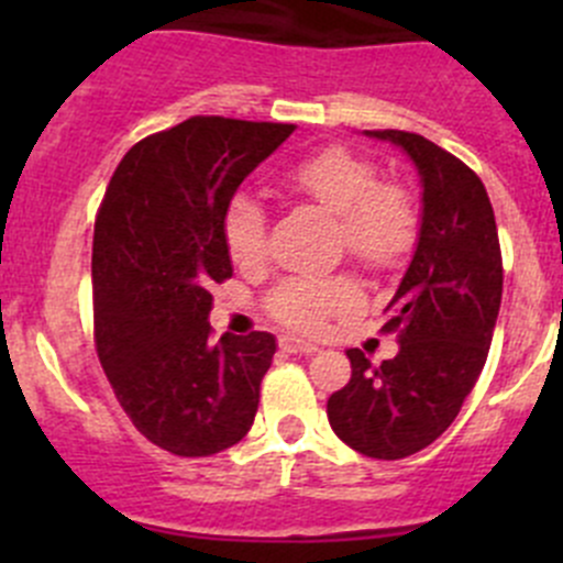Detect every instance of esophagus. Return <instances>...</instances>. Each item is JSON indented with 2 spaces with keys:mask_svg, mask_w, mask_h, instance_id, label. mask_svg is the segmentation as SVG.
<instances>
[{
  "mask_svg": "<svg viewBox=\"0 0 563 563\" xmlns=\"http://www.w3.org/2000/svg\"><path fill=\"white\" fill-rule=\"evenodd\" d=\"M280 349L288 351V354H305V356H310V354H316L318 345H316V343H308V340L294 338V334H283V338H280Z\"/></svg>",
  "mask_w": 563,
  "mask_h": 563,
  "instance_id": "esophagus-1",
  "label": "esophagus"
}]
</instances>
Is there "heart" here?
Segmentation results:
<instances>
[{"label":"heart","mask_w":563,"mask_h":563,"mask_svg":"<svg viewBox=\"0 0 563 563\" xmlns=\"http://www.w3.org/2000/svg\"><path fill=\"white\" fill-rule=\"evenodd\" d=\"M288 187L340 218V240L351 258L391 269L417 242V209L408 192L378 181V168L343 146H327L288 172ZM223 245L236 266H255L266 253V214L253 196L231 198L223 209ZM362 302L349 277H291L272 291L269 313L297 332L316 334L332 318Z\"/></svg>","instance_id":"heart-1"}]
</instances>
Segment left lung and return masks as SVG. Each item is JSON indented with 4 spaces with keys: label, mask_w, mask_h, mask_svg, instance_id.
<instances>
[{
    "label": "left lung",
    "mask_w": 563,
    "mask_h": 563,
    "mask_svg": "<svg viewBox=\"0 0 563 563\" xmlns=\"http://www.w3.org/2000/svg\"><path fill=\"white\" fill-rule=\"evenodd\" d=\"M400 146L422 185V223L413 258L387 305L384 332H395V360L373 367L349 349L351 382L327 400V417L343 444L376 460H400L433 444L474 389L498 308L501 247L482 179L406 130H365Z\"/></svg>",
    "instance_id": "obj_1"
}]
</instances>
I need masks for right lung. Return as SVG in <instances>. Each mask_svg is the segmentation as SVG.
<instances>
[{
  "mask_svg": "<svg viewBox=\"0 0 563 563\" xmlns=\"http://www.w3.org/2000/svg\"><path fill=\"white\" fill-rule=\"evenodd\" d=\"M297 124L190 117L146 135L113 172L92 242L95 343L119 406L179 457L240 444L275 334L212 340V286L234 275L223 209Z\"/></svg>",
  "mask_w": 563,
  "mask_h": 563,
  "instance_id": "right-lung-1",
  "label": "right lung"
}]
</instances>
